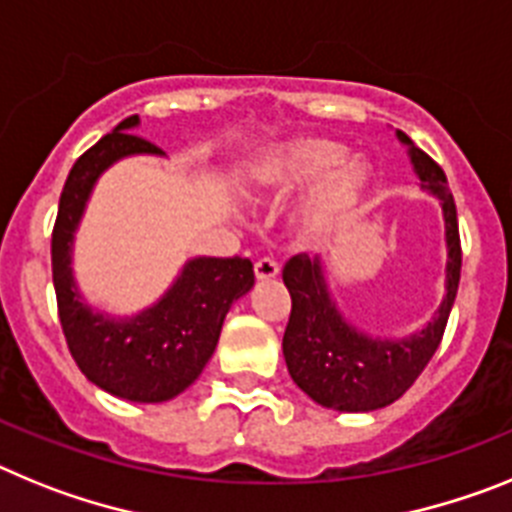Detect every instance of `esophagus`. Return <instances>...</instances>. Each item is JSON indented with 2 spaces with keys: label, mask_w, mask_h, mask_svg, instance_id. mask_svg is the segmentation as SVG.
<instances>
[{
  "label": "esophagus",
  "mask_w": 512,
  "mask_h": 512,
  "mask_svg": "<svg viewBox=\"0 0 512 512\" xmlns=\"http://www.w3.org/2000/svg\"><path fill=\"white\" fill-rule=\"evenodd\" d=\"M278 273H281V265H278L273 257H262V260L255 262L257 281H270V278H275Z\"/></svg>",
  "instance_id": "34e87169"
}]
</instances>
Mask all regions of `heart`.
Wrapping results in <instances>:
<instances>
[{
	"mask_svg": "<svg viewBox=\"0 0 512 512\" xmlns=\"http://www.w3.org/2000/svg\"><path fill=\"white\" fill-rule=\"evenodd\" d=\"M342 159H345V146L340 141H288L257 164V185L265 193L281 198L319 177L317 185L301 203L299 226L306 237L324 239L353 221L368 180L361 164L342 162Z\"/></svg>",
	"mask_w": 512,
	"mask_h": 512,
	"instance_id": "1",
	"label": "heart"
}]
</instances>
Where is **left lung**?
I'll list each match as a JSON object with an SVG mask.
<instances>
[{
  "instance_id": "1",
  "label": "left lung",
  "mask_w": 512,
  "mask_h": 512,
  "mask_svg": "<svg viewBox=\"0 0 512 512\" xmlns=\"http://www.w3.org/2000/svg\"><path fill=\"white\" fill-rule=\"evenodd\" d=\"M399 141L410 144L422 188L438 195L446 216L448 268L446 299L428 327L407 340H373L355 332L330 301L319 260L293 255L283 268V283L291 293V317L283 332V355L291 379L322 407L340 412H371L397 402L417 381L446 332L448 314L459 291L461 239L456 203L448 190L441 164L417 149L410 136L397 131Z\"/></svg>"
}]
</instances>
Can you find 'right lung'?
I'll return each mask as SVG.
<instances>
[{
  "instance_id": "obj_1",
  "label": "right lung",
  "mask_w": 512,
  "mask_h": 512,
  "mask_svg": "<svg viewBox=\"0 0 512 512\" xmlns=\"http://www.w3.org/2000/svg\"><path fill=\"white\" fill-rule=\"evenodd\" d=\"M136 123L139 115L118 123L71 167L51 234L53 288L61 330L79 371L115 397L167 402L201 376L216 350L226 311L250 291L255 270L239 255L190 260L157 306L123 322L82 304L71 278L69 252L92 185L115 159L162 151L131 133Z\"/></svg>"
}]
</instances>
